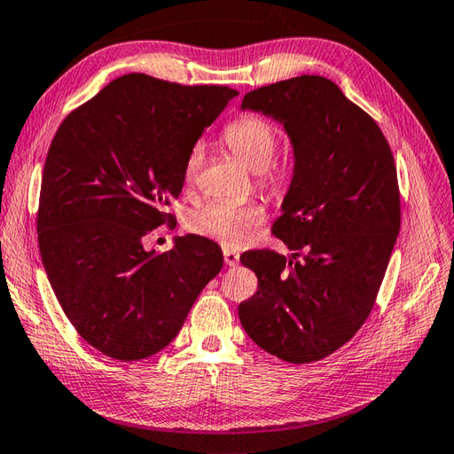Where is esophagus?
I'll return each mask as SVG.
<instances>
[{
    "label": "esophagus",
    "mask_w": 454,
    "mask_h": 454,
    "mask_svg": "<svg viewBox=\"0 0 454 454\" xmlns=\"http://www.w3.org/2000/svg\"><path fill=\"white\" fill-rule=\"evenodd\" d=\"M224 262L228 267H236L239 262V253L231 251V249H224Z\"/></svg>",
    "instance_id": "34e87169"
}]
</instances>
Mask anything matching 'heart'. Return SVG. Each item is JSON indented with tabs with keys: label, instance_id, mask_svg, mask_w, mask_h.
Segmentation results:
<instances>
[{
	"label": "heart",
	"instance_id": "heart-1",
	"mask_svg": "<svg viewBox=\"0 0 454 454\" xmlns=\"http://www.w3.org/2000/svg\"><path fill=\"white\" fill-rule=\"evenodd\" d=\"M277 128L257 114L239 115L224 129V141L253 172H259V185L272 197H284L292 185V170L286 164H275ZM205 149L195 145L185 160V182L192 184L201 170ZM265 220V208L257 203H208L189 215V230L195 234L223 241L224 246H241L251 228Z\"/></svg>",
	"mask_w": 454,
	"mask_h": 454
}]
</instances>
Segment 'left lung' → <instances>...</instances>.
Returning a JSON list of instances; mask_svg holds the SVG:
<instances>
[{"label":"left lung","mask_w":454,"mask_h":454,"mask_svg":"<svg viewBox=\"0 0 454 454\" xmlns=\"http://www.w3.org/2000/svg\"><path fill=\"white\" fill-rule=\"evenodd\" d=\"M241 106L284 123L296 166L270 249L239 261L257 275L239 321L262 350L311 364L339 350L370 317L400 230L396 166L370 114L319 75L247 92Z\"/></svg>","instance_id":"8db88e82"}]
</instances>
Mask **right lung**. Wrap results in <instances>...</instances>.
<instances>
[{
  "label": "right lung",
  "mask_w": 454,
  "mask_h": 454,
  "mask_svg": "<svg viewBox=\"0 0 454 454\" xmlns=\"http://www.w3.org/2000/svg\"><path fill=\"white\" fill-rule=\"evenodd\" d=\"M226 84H185L129 73L61 121L42 174L36 230L63 313L92 348L137 362L170 344L223 249L184 236L145 249L182 193L185 160L226 104Z\"/></svg>",
  "instance_id": "right-lung-1"
}]
</instances>
